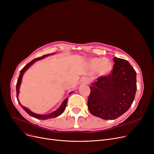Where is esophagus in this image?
I'll list each match as a JSON object with an SVG mask.
<instances>
[{"instance_id":"obj_1","label":"esophagus","mask_w":154,"mask_h":154,"mask_svg":"<svg viewBox=\"0 0 154 154\" xmlns=\"http://www.w3.org/2000/svg\"><path fill=\"white\" fill-rule=\"evenodd\" d=\"M81 82H82L83 84H84V85H86V84H87L88 83V80L87 79V78L84 77V78H82V79Z\"/></svg>"}]
</instances>
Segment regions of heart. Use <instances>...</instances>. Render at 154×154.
I'll list each match as a JSON object with an SVG mask.
<instances>
[{
  "instance_id": "b5f03b06",
  "label": "heart",
  "mask_w": 154,
  "mask_h": 154,
  "mask_svg": "<svg viewBox=\"0 0 154 154\" xmlns=\"http://www.w3.org/2000/svg\"><path fill=\"white\" fill-rule=\"evenodd\" d=\"M91 65L94 69L98 70L102 75H108L113 69L112 62L105 58L94 59L91 60Z\"/></svg>"
}]
</instances>
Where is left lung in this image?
Here are the masks:
<instances>
[{
  "mask_svg": "<svg viewBox=\"0 0 154 154\" xmlns=\"http://www.w3.org/2000/svg\"><path fill=\"white\" fill-rule=\"evenodd\" d=\"M110 74L97 79L90 86L87 106L91 114L114 120L131 107L137 91L136 72L127 60L115 57Z\"/></svg>",
  "mask_w": 154,
  "mask_h": 154,
  "instance_id": "left-lung-1",
  "label": "left lung"
}]
</instances>
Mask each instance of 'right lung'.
<instances>
[{
  "mask_svg": "<svg viewBox=\"0 0 154 154\" xmlns=\"http://www.w3.org/2000/svg\"><path fill=\"white\" fill-rule=\"evenodd\" d=\"M52 54H54V53L52 54H47V55H44L42 57H40L38 58H37V59H34L33 60H32L30 62H29V63H27L26 66L24 67L20 72V75H19V77L17 79V84H16V91H17V101L19 102V103L20 105V106L22 107V109L25 110L27 114L30 116L31 117H33L35 119H41V120H46V119H51V118H55V117H58L59 116L61 115L62 113L63 112L64 110L66 109V106H67V100H68V97H67L65 99L63 100V102H62V103L61 104V106H60V107L57 109L55 111L51 113V114H46V115H39V114H35V113L32 112V111H30L28 108L26 107L23 106L22 105L20 104V103L19 102V100H18V95H19V88H20V85L21 84V82H22V76L24 74V72H25L26 71L27 69H28L32 64H33L34 62H35L37 60H41L45 57H47L48 55H52ZM73 92H70L69 94H72Z\"/></svg>",
  "mask_w": 154,
  "mask_h": 154,
  "instance_id": "add662e5",
  "label": "right lung"
}]
</instances>
